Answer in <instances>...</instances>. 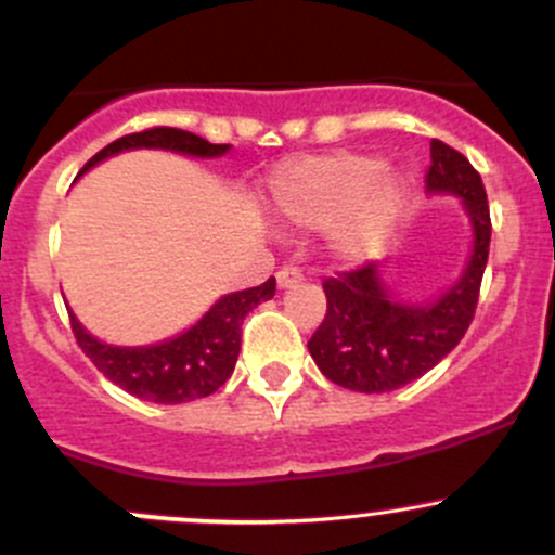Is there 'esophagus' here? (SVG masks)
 I'll list each match as a JSON object with an SVG mask.
<instances>
[{
  "mask_svg": "<svg viewBox=\"0 0 555 555\" xmlns=\"http://www.w3.org/2000/svg\"><path fill=\"white\" fill-rule=\"evenodd\" d=\"M304 282V273L298 271V268H282V271L276 273V284L279 289H287V287H295V284Z\"/></svg>",
  "mask_w": 555,
  "mask_h": 555,
  "instance_id": "esophagus-1",
  "label": "esophagus"
}]
</instances>
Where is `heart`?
Wrapping results in <instances>:
<instances>
[{
  "instance_id": "obj_1",
  "label": "heart",
  "mask_w": 555,
  "mask_h": 555,
  "mask_svg": "<svg viewBox=\"0 0 555 555\" xmlns=\"http://www.w3.org/2000/svg\"><path fill=\"white\" fill-rule=\"evenodd\" d=\"M408 198V173L357 153L293 160L273 173L268 188L271 215L298 231H330V249L340 262L376 257Z\"/></svg>"
}]
</instances>
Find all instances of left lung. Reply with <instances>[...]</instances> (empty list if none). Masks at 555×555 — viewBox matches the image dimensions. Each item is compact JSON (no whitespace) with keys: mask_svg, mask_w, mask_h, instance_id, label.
<instances>
[{"mask_svg":"<svg viewBox=\"0 0 555 555\" xmlns=\"http://www.w3.org/2000/svg\"><path fill=\"white\" fill-rule=\"evenodd\" d=\"M429 195H451L464 206L473 244L464 268L427 300H402L391 287V260L367 262L324 282L327 313L309 351L333 384L365 395L400 389L433 371L464 338L478 306L489 260L491 217L480 173L462 153L433 139Z\"/></svg>","mask_w":555,"mask_h":555,"instance_id":"obj_1","label":"left lung"}]
</instances>
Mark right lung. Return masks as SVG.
<instances>
[{
    "instance_id": "right-lung-1",
    "label": "right lung",
    "mask_w": 555,
    "mask_h": 555,
    "mask_svg": "<svg viewBox=\"0 0 555 555\" xmlns=\"http://www.w3.org/2000/svg\"><path fill=\"white\" fill-rule=\"evenodd\" d=\"M128 150H169V153L190 155V158H220L231 150V144H211L195 133L179 128H150L142 133H128L117 142L106 144L102 153L93 155L80 171H91L102 160ZM276 293V279H268L260 287L238 289L222 295L211 309L195 324L182 330L173 338L158 340L147 346H117L104 344L96 335L82 327L75 311L66 306L72 319V330L80 349L91 357L93 365L139 400L158 402V405H179V402L209 397L231 378L242 351V324L251 309L271 300Z\"/></svg>"
}]
</instances>
